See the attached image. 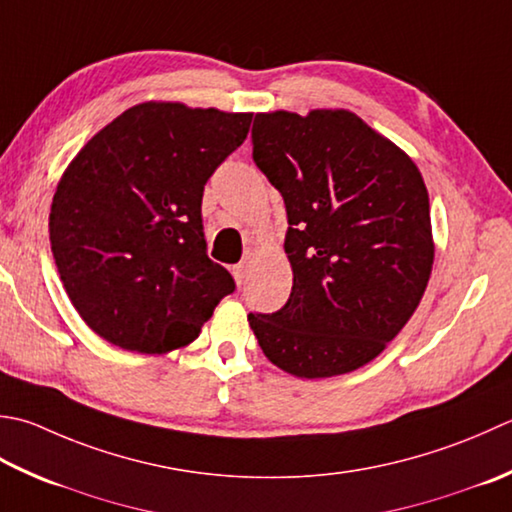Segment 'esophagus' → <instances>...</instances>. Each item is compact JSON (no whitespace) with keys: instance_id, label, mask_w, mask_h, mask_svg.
Segmentation results:
<instances>
[{"instance_id":"esophagus-1","label":"esophagus","mask_w":512,"mask_h":512,"mask_svg":"<svg viewBox=\"0 0 512 512\" xmlns=\"http://www.w3.org/2000/svg\"><path fill=\"white\" fill-rule=\"evenodd\" d=\"M233 277H235V282H237L239 286L246 284V279H248V264L242 262V264L233 266Z\"/></svg>"}]
</instances>
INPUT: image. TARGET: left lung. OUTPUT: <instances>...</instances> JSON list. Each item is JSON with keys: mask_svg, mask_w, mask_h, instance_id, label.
<instances>
[{"mask_svg": "<svg viewBox=\"0 0 512 512\" xmlns=\"http://www.w3.org/2000/svg\"><path fill=\"white\" fill-rule=\"evenodd\" d=\"M253 159L284 197L293 290L248 315L264 355L302 379L366 366L417 310L435 262L424 177L346 108L257 113Z\"/></svg>", "mask_w": 512, "mask_h": 512, "instance_id": "obj_1", "label": "left lung"}]
</instances>
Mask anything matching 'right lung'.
Here are the masks:
<instances>
[{"instance_id": "right-lung-1", "label": "right lung", "mask_w": 512, "mask_h": 512, "mask_svg": "<svg viewBox=\"0 0 512 512\" xmlns=\"http://www.w3.org/2000/svg\"><path fill=\"white\" fill-rule=\"evenodd\" d=\"M253 113L142 102L73 157L50 204V248L70 302L106 342L186 348L235 290L206 255L202 195Z\"/></svg>"}]
</instances>
